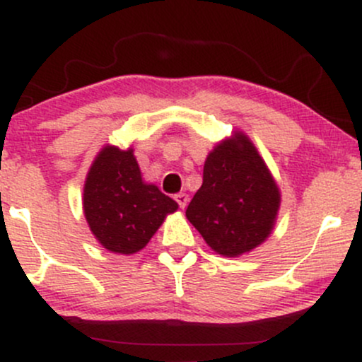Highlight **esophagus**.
I'll list each match as a JSON object with an SVG mask.
<instances>
[{
  "label": "esophagus",
  "mask_w": 362,
  "mask_h": 362,
  "mask_svg": "<svg viewBox=\"0 0 362 362\" xmlns=\"http://www.w3.org/2000/svg\"><path fill=\"white\" fill-rule=\"evenodd\" d=\"M175 201H177V204L180 206V209H185L187 202H189V195H187L185 192L177 194V195H175Z\"/></svg>",
  "instance_id": "obj_1"
}]
</instances>
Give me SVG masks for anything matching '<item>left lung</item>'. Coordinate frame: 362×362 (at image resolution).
Instances as JSON below:
<instances>
[{
  "instance_id": "obj_1",
  "label": "left lung",
  "mask_w": 362,
  "mask_h": 362,
  "mask_svg": "<svg viewBox=\"0 0 362 362\" xmlns=\"http://www.w3.org/2000/svg\"><path fill=\"white\" fill-rule=\"evenodd\" d=\"M281 190L247 134L235 131L206 158L202 185L185 216L223 257L252 252L272 233Z\"/></svg>"
}]
</instances>
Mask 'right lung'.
Masks as SVG:
<instances>
[{"mask_svg": "<svg viewBox=\"0 0 362 362\" xmlns=\"http://www.w3.org/2000/svg\"><path fill=\"white\" fill-rule=\"evenodd\" d=\"M178 204L141 175L134 149L107 144L86 173L83 213L103 248L132 255L146 247Z\"/></svg>", "mask_w": 362, "mask_h": 362, "instance_id": "obj_1", "label": "right lung"}]
</instances>
